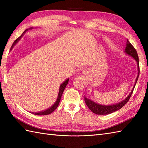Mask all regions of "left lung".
Returning <instances> with one entry per match:
<instances>
[{"label": "left lung", "mask_w": 148, "mask_h": 148, "mask_svg": "<svg viewBox=\"0 0 148 148\" xmlns=\"http://www.w3.org/2000/svg\"><path fill=\"white\" fill-rule=\"evenodd\" d=\"M125 52L127 54L130 55L131 56H132L133 58L136 59V60L137 62L138 70H139V71H138V76L137 77V79L136 81V84H136L137 81L138 80V77H139V72H140L139 64V56H138L136 49L134 48V47L132 45V44L129 41H128V39L127 40V47H126V48H125ZM134 88H135V85L133 88L132 90L131 91L130 93L128 95V96L127 97L126 99L119 103H116V104L111 105V106L100 105V104H99V103H97L95 102H93L92 100H91L89 99H87L85 96H84V101H85V103H86V106H88V108L93 112L95 113V114H100V115L109 114H111V113H112L113 112H115L116 111H118V110L120 109L125 104H126V103L128 102V100H129L132 94V93H133Z\"/></svg>", "instance_id": "1"}]
</instances>
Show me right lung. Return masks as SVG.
<instances>
[{
    "label": "right lung",
    "mask_w": 148,
    "mask_h": 148,
    "mask_svg": "<svg viewBox=\"0 0 148 148\" xmlns=\"http://www.w3.org/2000/svg\"><path fill=\"white\" fill-rule=\"evenodd\" d=\"M26 31V30H25ZM25 32L23 33V34L25 32ZM23 34H22L21 36H20V37H18V39H16L15 40H14V43L12 44V46H11V48H12V47L19 40H20V39L21 38V37L23 36ZM68 81H69V79H66L64 83H63L61 85H60V89H59V93H58V97H57V99H56V102H55V103L54 104H53L51 108H49V109H46V110H45V111H41V112H32V114H36V115H39V116H41V115H48V114H51V113L52 112H53L55 111V110L57 108V107H58V104H59V103H60V99H61V97H62V93H63V92H64V90H65V87H66V86H67V83H68Z\"/></svg>",
    "instance_id": "add662e5"
}]
</instances>
